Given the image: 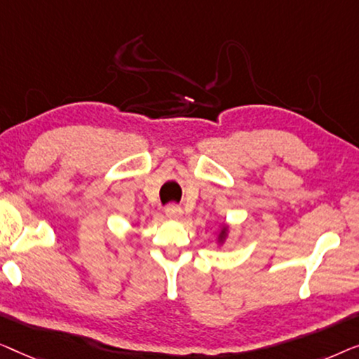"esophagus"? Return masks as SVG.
Segmentation results:
<instances>
[{
	"label": "esophagus",
	"instance_id": "1",
	"mask_svg": "<svg viewBox=\"0 0 359 359\" xmlns=\"http://www.w3.org/2000/svg\"><path fill=\"white\" fill-rule=\"evenodd\" d=\"M182 213H184V211H182L179 205L170 203V205L165 206V216H168V218H170V219H179Z\"/></svg>",
	"mask_w": 359,
	"mask_h": 359
}]
</instances>
